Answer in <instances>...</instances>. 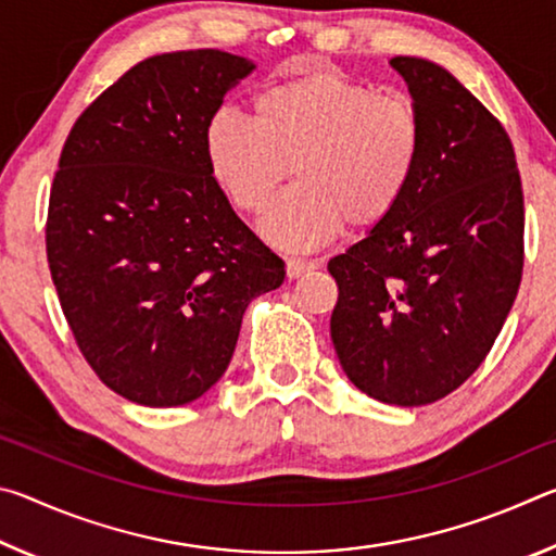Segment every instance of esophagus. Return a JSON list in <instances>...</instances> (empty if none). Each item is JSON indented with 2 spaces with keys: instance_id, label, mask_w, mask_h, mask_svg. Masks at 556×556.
Returning <instances> with one entry per match:
<instances>
[{
  "instance_id": "34e87169",
  "label": "esophagus",
  "mask_w": 556,
  "mask_h": 556,
  "mask_svg": "<svg viewBox=\"0 0 556 556\" xmlns=\"http://www.w3.org/2000/svg\"><path fill=\"white\" fill-rule=\"evenodd\" d=\"M314 267H316V262H314V260H299V257H291V260H287V277H289V279H299V277L308 275V271H312Z\"/></svg>"
}]
</instances>
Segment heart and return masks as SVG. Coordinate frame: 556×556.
<instances>
[{
	"label": "heart",
	"mask_w": 556,
	"mask_h": 556,
	"mask_svg": "<svg viewBox=\"0 0 556 556\" xmlns=\"http://www.w3.org/2000/svg\"><path fill=\"white\" fill-rule=\"evenodd\" d=\"M252 119L218 110L203 131L205 162L235 208L262 213L291 176L299 184L262 218L265 240L314 250L343 230L375 228L400 208L425 156V117L407 96H380L338 71L269 83Z\"/></svg>",
	"instance_id": "b5f03b06"
}]
</instances>
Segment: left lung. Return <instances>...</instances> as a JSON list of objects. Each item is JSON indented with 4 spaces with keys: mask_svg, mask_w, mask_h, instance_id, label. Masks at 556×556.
I'll use <instances>...</instances> for the list:
<instances>
[{
    "mask_svg": "<svg viewBox=\"0 0 556 556\" xmlns=\"http://www.w3.org/2000/svg\"><path fill=\"white\" fill-rule=\"evenodd\" d=\"M425 117V156L400 208L328 262L331 338L368 397L421 407L491 353L522 279L525 205L510 137L454 75L390 61Z\"/></svg>",
    "mask_w": 556,
    "mask_h": 556,
    "instance_id": "1",
    "label": "left lung"
}]
</instances>
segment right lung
Wrapping results in <instances>:
<instances>
[{
    "label": "right lung",
    "instance_id": "right-lung-1",
    "mask_svg": "<svg viewBox=\"0 0 556 556\" xmlns=\"http://www.w3.org/2000/svg\"><path fill=\"white\" fill-rule=\"evenodd\" d=\"M252 68L218 49L152 55L102 90L63 144L46 218L53 287L92 372L144 407L208 392L244 308L285 281V262L205 162V125Z\"/></svg>",
    "mask_w": 556,
    "mask_h": 556
}]
</instances>
